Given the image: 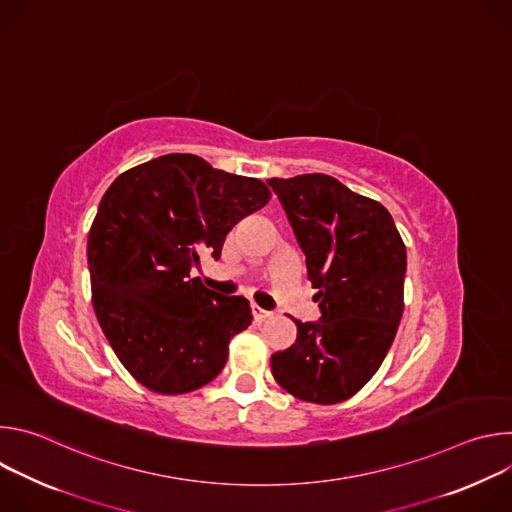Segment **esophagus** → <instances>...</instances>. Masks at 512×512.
I'll use <instances>...</instances> for the list:
<instances>
[{
  "mask_svg": "<svg viewBox=\"0 0 512 512\" xmlns=\"http://www.w3.org/2000/svg\"><path fill=\"white\" fill-rule=\"evenodd\" d=\"M251 314H253V318H255V320H259V322H263L265 318H269V316H271V312H267V310L259 308L257 304H251Z\"/></svg>",
  "mask_w": 512,
  "mask_h": 512,
  "instance_id": "1",
  "label": "esophagus"
}]
</instances>
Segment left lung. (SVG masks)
I'll list each match as a JSON object with an SVG mask.
<instances>
[{
	"label": "left lung",
	"instance_id": "8db88e82",
	"mask_svg": "<svg viewBox=\"0 0 512 512\" xmlns=\"http://www.w3.org/2000/svg\"><path fill=\"white\" fill-rule=\"evenodd\" d=\"M318 289V322L271 356L275 381L318 405L350 399L385 360L403 314L407 251L389 210L326 174L271 178Z\"/></svg>",
	"mask_w": 512,
	"mask_h": 512
}]
</instances>
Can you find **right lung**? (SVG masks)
Instances as JSON below:
<instances>
[{"instance_id": "1", "label": "right lung", "mask_w": 512, "mask_h": 512, "mask_svg": "<svg viewBox=\"0 0 512 512\" xmlns=\"http://www.w3.org/2000/svg\"><path fill=\"white\" fill-rule=\"evenodd\" d=\"M257 178L168 154L123 172L89 231L93 308L123 367L162 395H182L223 371L229 342L253 316L243 296L190 277L202 255L221 257L229 231L263 208Z\"/></svg>"}]
</instances>
